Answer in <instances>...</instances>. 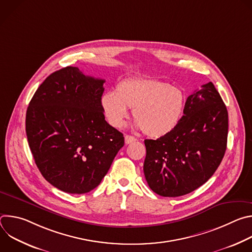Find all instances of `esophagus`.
Returning <instances> with one entry per match:
<instances>
[{
	"mask_svg": "<svg viewBox=\"0 0 252 252\" xmlns=\"http://www.w3.org/2000/svg\"><path fill=\"white\" fill-rule=\"evenodd\" d=\"M136 140V138L134 136H131V135H126L125 136V142L126 143V145H129V143H132Z\"/></svg>",
	"mask_w": 252,
	"mask_h": 252,
	"instance_id": "34e87169",
	"label": "esophagus"
}]
</instances>
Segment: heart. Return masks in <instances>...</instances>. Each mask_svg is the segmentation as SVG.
Instances as JSON below:
<instances>
[{
    "mask_svg": "<svg viewBox=\"0 0 252 252\" xmlns=\"http://www.w3.org/2000/svg\"><path fill=\"white\" fill-rule=\"evenodd\" d=\"M186 104L184 92L168 83L155 79H128L105 93L101 106L107 122L116 128L124 126L128 110L136 126L151 137H161L177 126Z\"/></svg>",
    "mask_w": 252,
    "mask_h": 252,
    "instance_id": "heart-1",
    "label": "heart"
}]
</instances>
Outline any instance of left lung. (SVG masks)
<instances>
[{"label": "left lung", "mask_w": 252, "mask_h": 252, "mask_svg": "<svg viewBox=\"0 0 252 252\" xmlns=\"http://www.w3.org/2000/svg\"><path fill=\"white\" fill-rule=\"evenodd\" d=\"M194 91L185 104L184 116L169 133L146 139L143 172L151 189L161 196L188 194L212 176L227 143L226 106L209 82Z\"/></svg>", "instance_id": "8db88e82"}]
</instances>
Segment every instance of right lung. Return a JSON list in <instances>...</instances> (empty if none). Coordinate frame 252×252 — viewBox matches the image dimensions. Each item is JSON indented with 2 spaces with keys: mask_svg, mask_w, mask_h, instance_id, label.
<instances>
[{
  "mask_svg": "<svg viewBox=\"0 0 252 252\" xmlns=\"http://www.w3.org/2000/svg\"><path fill=\"white\" fill-rule=\"evenodd\" d=\"M103 83L66 66L50 75L29 103L26 132L34 162L64 192L95 189L125 145L124 134L104 120Z\"/></svg>",
  "mask_w": 252,
  "mask_h": 252,
  "instance_id": "add662e5",
  "label": "right lung"
}]
</instances>
